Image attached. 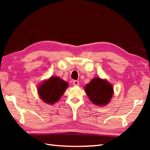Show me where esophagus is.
Masks as SVG:
<instances>
[{"label":"esophagus","instance_id":"obj_1","mask_svg":"<svg viewBox=\"0 0 150 150\" xmlns=\"http://www.w3.org/2000/svg\"><path fill=\"white\" fill-rule=\"evenodd\" d=\"M73 83L75 86H78L79 85V82L78 81H73Z\"/></svg>","mask_w":150,"mask_h":150}]
</instances>
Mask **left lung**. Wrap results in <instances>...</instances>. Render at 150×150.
<instances>
[{"label":"left lung","mask_w":150,"mask_h":150,"mask_svg":"<svg viewBox=\"0 0 150 150\" xmlns=\"http://www.w3.org/2000/svg\"><path fill=\"white\" fill-rule=\"evenodd\" d=\"M85 92L93 104L105 106L113 95V87L110 83L99 77L94 78L86 85Z\"/></svg>","instance_id":"left-lung-1"}]
</instances>
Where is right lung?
<instances>
[{
  "label": "right lung",
  "mask_w": 150,
  "mask_h": 150,
  "mask_svg": "<svg viewBox=\"0 0 150 150\" xmlns=\"http://www.w3.org/2000/svg\"><path fill=\"white\" fill-rule=\"evenodd\" d=\"M67 87V83L60 78L51 77L38 87V93L45 103L54 104L63 95Z\"/></svg>",
  "instance_id": "obj_1"
}]
</instances>
